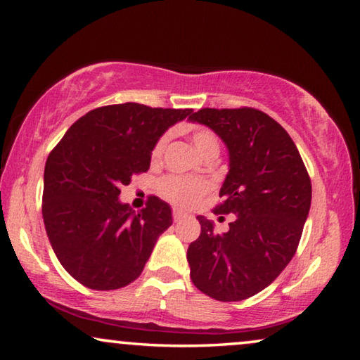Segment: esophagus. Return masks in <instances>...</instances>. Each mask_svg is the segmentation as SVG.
<instances>
[{
  "label": "esophagus",
  "mask_w": 360,
  "mask_h": 360,
  "mask_svg": "<svg viewBox=\"0 0 360 360\" xmlns=\"http://www.w3.org/2000/svg\"><path fill=\"white\" fill-rule=\"evenodd\" d=\"M186 217V212L184 211H181V210H178V208H174L173 210V219H174V222H179V221H182V219Z\"/></svg>",
  "instance_id": "34e87169"
}]
</instances>
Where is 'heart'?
I'll return each mask as SVG.
<instances>
[{"instance_id": "obj_1", "label": "heart", "mask_w": 360, "mask_h": 360, "mask_svg": "<svg viewBox=\"0 0 360 360\" xmlns=\"http://www.w3.org/2000/svg\"><path fill=\"white\" fill-rule=\"evenodd\" d=\"M169 136L165 135L158 139L157 144L152 149V160H160L162 155L165 154V149L168 146ZM192 143L200 154L206 155L211 150H219L217 138L212 131L206 129H198L192 133ZM160 193L169 202L182 206V208H188L198 202L203 195L208 192L210 186L205 181L197 178H186V176H168V178L162 179L160 184Z\"/></svg>"}]
</instances>
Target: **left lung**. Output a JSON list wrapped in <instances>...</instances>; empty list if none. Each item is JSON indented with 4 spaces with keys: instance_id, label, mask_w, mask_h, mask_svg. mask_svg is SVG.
<instances>
[{
    "instance_id": "left-lung-1",
    "label": "left lung",
    "mask_w": 360,
    "mask_h": 360,
    "mask_svg": "<svg viewBox=\"0 0 360 360\" xmlns=\"http://www.w3.org/2000/svg\"><path fill=\"white\" fill-rule=\"evenodd\" d=\"M191 122L210 127L229 150L216 214H235L229 231L197 216L202 233L187 249L195 288L219 302L264 290L294 257L311 206V181L295 143L252 108H205Z\"/></svg>"
}]
</instances>
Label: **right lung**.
I'll return each mask as SVG.
<instances>
[{
  "label": "right lung",
  "instance_id": "add662e5",
  "mask_svg": "<svg viewBox=\"0 0 360 360\" xmlns=\"http://www.w3.org/2000/svg\"><path fill=\"white\" fill-rule=\"evenodd\" d=\"M192 109L124 103L96 108L65 133L47 157L42 217L51 246L70 275L95 290L125 288L141 275L172 208L150 197L135 211L120 187L148 172L152 149Z\"/></svg>",
  "mask_w": 360,
  "mask_h": 360
}]
</instances>
